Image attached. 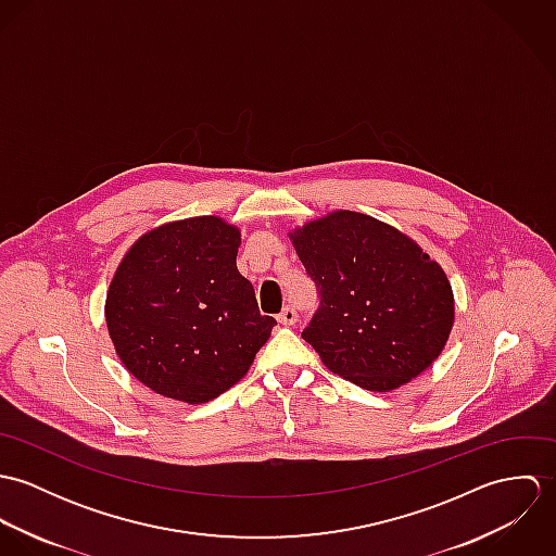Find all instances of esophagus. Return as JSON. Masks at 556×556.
<instances>
[{"label": "esophagus", "instance_id": "34e87169", "mask_svg": "<svg viewBox=\"0 0 556 556\" xmlns=\"http://www.w3.org/2000/svg\"><path fill=\"white\" fill-rule=\"evenodd\" d=\"M278 323H280V325H295V323H298V311L291 308V306H287V308L278 315Z\"/></svg>", "mask_w": 556, "mask_h": 556}]
</instances>
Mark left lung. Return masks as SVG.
Masks as SVG:
<instances>
[{
    "instance_id": "obj_1",
    "label": "left lung",
    "mask_w": 556,
    "mask_h": 556,
    "mask_svg": "<svg viewBox=\"0 0 556 556\" xmlns=\"http://www.w3.org/2000/svg\"><path fill=\"white\" fill-rule=\"evenodd\" d=\"M320 306L302 338L333 375L392 392L434 364L454 327V291L415 239L338 210L289 233Z\"/></svg>"
}]
</instances>
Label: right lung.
<instances>
[{
  "instance_id": "add662e5",
  "label": "right lung",
  "mask_w": 556,
  "mask_h": 556,
  "mask_svg": "<svg viewBox=\"0 0 556 556\" xmlns=\"http://www.w3.org/2000/svg\"><path fill=\"white\" fill-rule=\"evenodd\" d=\"M241 233L218 216L164 223L117 265L104 318L126 370L160 396L201 404L250 370L276 318L238 271Z\"/></svg>"
}]
</instances>
